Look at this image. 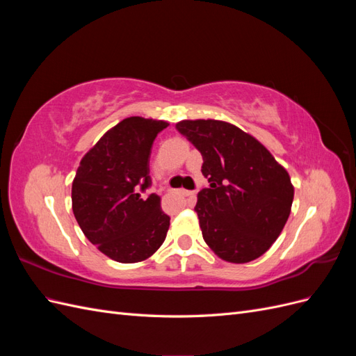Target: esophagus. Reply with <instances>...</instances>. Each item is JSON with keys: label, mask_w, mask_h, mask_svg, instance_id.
Masks as SVG:
<instances>
[{"label": "esophagus", "mask_w": 356, "mask_h": 356, "mask_svg": "<svg viewBox=\"0 0 356 356\" xmlns=\"http://www.w3.org/2000/svg\"><path fill=\"white\" fill-rule=\"evenodd\" d=\"M178 193H179V195H182V196H187V197H191V196H195V193H193V191H190V190H184V188H181V190H178Z\"/></svg>", "instance_id": "1"}]
</instances>
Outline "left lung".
Instances as JSON below:
<instances>
[{"instance_id":"left-lung-1","label":"left lung","mask_w":356,"mask_h":356,"mask_svg":"<svg viewBox=\"0 0 356 356\" xmlns=\"http://www.w3.org/2000/svg\"><path fill=\"white\" fill-rule=\"evenodd\" d=\"M178 132L203 159L208 188L197 195L203 239L221 260L250 263L279 238L291 213L294 186L286 169L242 129L221 120H181Z\"/></svg>"}]
</instances>
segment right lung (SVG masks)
<instances>
[{
  "label": "right lung",
  "mask_w": 356,
  "mask_h": 356,
  "mask_svg": "<svg viewBox=\"0 0 356 356\" xmlns=\"http://www.w3.org/2000/svg\"><path fill=\"white\" fill-rule=\"evenodd\" d=\"M163 120L127 117L96 143L80 161L72 181V212L84 236L118 263L152 257L166 239L169 215L160 197L144 191L152 184L149 154Z\"/></svg>",
  "instance_id": "1"
}]
</instances>
